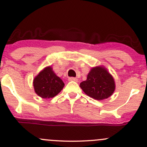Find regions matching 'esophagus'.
<instances>
[{"label": "esophagus", "mask_w": 147, "mask_h": 147, "mask_svg": "<svg viewBox=\"0 0 147 147\" xmlns=\"http://www.w3.org/2000/svg\"><path fill=\"white\" fill-rule=\"evenodd\" d=\"M69 81H74V82H78V80L77 78H73V77L69 78Z\"/></svg>", "instance_id": "34e87169"}]
</instances>
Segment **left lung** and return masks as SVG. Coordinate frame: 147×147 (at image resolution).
<instances>
[{
    "mask_svg": "<svg viewBox=\"0 0 147 147\" xmlns=\"http://www.w3.org/2000/svg\"><path fill=\"white\" fill-rule=\"evenodd\" d=\"M80 86L86 95L96 100L108 98L115 89L113 78L103 66L92 67Z\"/></svg>",
    "mask_w": 147,
    "mask_h": 147,
    "instance_id": "8db88e82",
    "label": "left lung"
}]
</instances>
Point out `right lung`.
Wrapping results in <instances>:
<instances>
[{"instance_id": "1", "label": "right lung", "mask_w": 147, "mask_h": 147, "mask_svg": "<svg viewBox=\"0 0 147 147\" xmlns=\"http://www.w3.org/2000/svg\"><path fill=\"white\" fill-rule=\"evenodd\" d=\"M34 91L42 98H52L58 94L64 87V83L56 75L52 67H46L33 80Z\"/></svg>"}]
</instances>
